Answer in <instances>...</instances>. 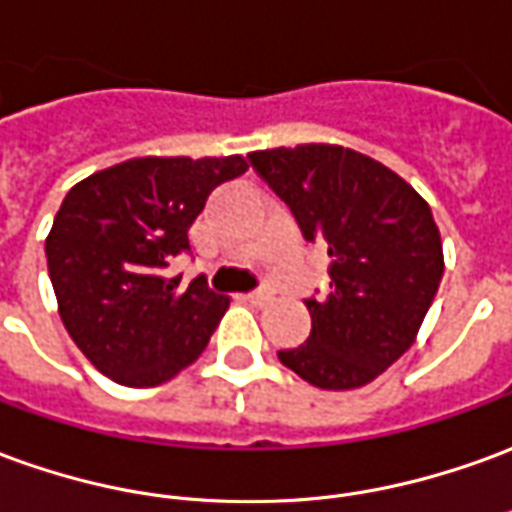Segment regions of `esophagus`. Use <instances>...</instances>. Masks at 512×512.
<instances>
[{"label": "esophagus", "instance_id": "esophagus-1", "mask_svg": "<svg viewBox=\"0 0 512 512\" xmlns=\"http://www.w3.org/2000/svg\"><path fill=\"white\" fill-rule=\"evenodd\" d=\"M252 305H266V302H271V291H255V293H249L246 296Z\"/></svg>", "mask_w": 512, "mask_h": 512}]
</instances>
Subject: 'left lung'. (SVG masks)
<instances>
[{
    "mask_svg": "<svg viewBox=\"0 0 512 512\" xmlns=\"http://www.w3.org/2000/svg\"><path fill=\"white\" fill-rule=\"evenodd\" d=\"M249 160L305 241L332 257L330 293L307 299L310 338L277 357L321 391L363 388L410 349L441 285L430 205L380 160L338 144L260 149Z\"/></svg>",
    "mask_w": 512,
    "mask_h": 512,
    "instance_id": "left-lung-1",
    "label": "left lung"
}]
</instances>
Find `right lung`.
<instances>
[{
    "instance_id": "add662e5",
    "label": "right lung",
    "mask_w": 512,
    "mask_h": 512,
    "mask_svg": "<svg viewBox=\"0 0 512 512\" xmlns=\"http://www.w3.org/2000/svg\"><path fill=\"white\" fill-rule=\"evenodd\" d=\"M249 169L230 157H132L71 188L46 235L49 280L71 341L105 377L155 388L205 352L230 296L163 271L191 249L210 191Z\"/></svg>"
}]
</instances>
